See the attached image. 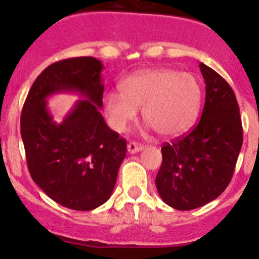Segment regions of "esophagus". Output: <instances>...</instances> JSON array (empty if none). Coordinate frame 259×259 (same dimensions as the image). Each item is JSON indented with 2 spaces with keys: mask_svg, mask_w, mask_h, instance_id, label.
I'll return each instance as SVG.
<instances>
[{
  "mask_svg": "<svg viewBox=\"0 0 259 259\" xmlns=\"http://www.w3.org/2000/svg\"><path fill=\"white\" fill-rule=\"evenodd\" d=\"M140 150H143V145L138 144V143L130 142L129 144H127V151H129L130 154H135Z\"/></svg>",
  "mask_w": 259,
  "mask_h": 259,
  "instance_id": "34e87169",
  "label": "esophagus"
}]
</instances>
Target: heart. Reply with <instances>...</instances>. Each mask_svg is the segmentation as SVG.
Listing matches in <instances>:
<instances>
[{"instance_id": "obj_1", "label": "heart", "mask_w": 259, "mask_h": 259, "mask_svg": "<svg viewBox=\"0 0 259 259\" xmlns=\"http://www.w3.org/2000/svg\"><path fill=\"white\" fill-rule=\"evenodd\" d=\"M119 90L120 95L109 93L103 100L109 122L119 133L142 109L143 120L160 137H179L194 124L202 106L200 81L174 69L137 71L120 82Z\"/></svg>"}]
</instances>
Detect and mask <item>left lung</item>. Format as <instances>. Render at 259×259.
Returning <instances> with one entry per match:
<instances>
[{
    "label": "left lung",
    "instance_id": "1",
    "mask_svg": "<svg viewBox=\"0 0 259 259\" xmlns=\"http://www.w3.org/2000/svg\"><path fill=\"white\" fill-rule=\"evenodd\" d=\"M205 103L189 134L161 146L163 161L155 178L161 199L178 210L205 205L224 192L233 177L243 143L236 95L223 77L203 62Z\"/></svg>",
    "mask_w": 259,
    "mask_h": 259
}]
</instances>
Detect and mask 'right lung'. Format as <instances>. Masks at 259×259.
Returning a JSON list of instances; mask_svg holds the SVG:
<instances>
[{
  "instance_id": "right-lung-1",
  "label": "right lung",
  "mask_w": 259,
  "mask_h": 259,
  "mask_svg": "<svg viewBox=\"0 0 259 259\" xmlns=\"http://www.w3.org/2000/svg\"><path fill=\"white\" fill-rule=\"evenodd\" d=\"M103 64L95 57H72L46 67L31 86L21 114V137L33 182L56 203L91 210L110 198L126 142L106 125L103 108ZM77 92L62 122L47 109V98Z\"/></svg>"
}]
</instances>
